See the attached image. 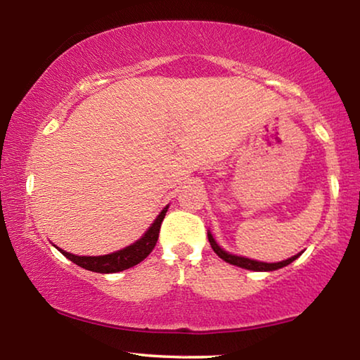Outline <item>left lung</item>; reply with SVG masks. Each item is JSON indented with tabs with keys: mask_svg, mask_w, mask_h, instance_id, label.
I'll return each instance as SVG.
<instances>
[{
	"mask_svg": "<svg viewBox=\"0 0 360 360\" xmlns=\"http://www.w3.org/2000/svg\"><path fill=\"white\" fill-rule=\"evenodd\" d=\"M208 240H210V245L212 248V251H214L222 260L229 262V264H231V265L246 268V270H252V271H273V270H278V268H283L285 265H289L290 262H294L298 257V255H300V254H297V255H294V257H290L288 260L278 262V264H265V262H257V260H251V259H246V257H238V255L225 252L224 249H221V248L217 246V243L214 241V238H212L211 233H208Z\"/></svg>",
	"mask_w": 360,
	"mask_h": 360,
	"instance_id": "obj_1",
	"label": "left lung"
}]
</instances>
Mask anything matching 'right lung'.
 <instances>
[{
	"instance_id": "obj_1",
	"label": "right lung",
	"mask_w": 360,
	"mask_h": 360,
	"mask_svg": "<svg viewBox=\"0 0 360 360\" xmlns=\"http://www.w3.org/2000/svg\"><path fill=\"white\" fill-rule=\"evenodd\" d=\"M168 211L163 208L160 214L157 216L154 224L150 225L149 230L146 231L143 238H139L136 243L120 249L117 252L106 254V255H96V257H87V255H75L63 251V249H58L66 259L75 262L76 265L85 268V270L96 271V273H117L122 270H127V268L138 265L139 262L144 260L148 255L152 252L155 243L158 240V233H160V225L163 222V217H165Z\"/></svg>"
}]
</instances>
